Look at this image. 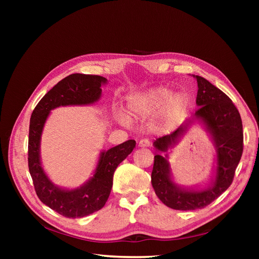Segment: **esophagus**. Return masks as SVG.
<instances>
[{"label": "esophagus", "instance_id": "34e87169", "mask_svg": "<svg viewBox=\"0 0 259 259\" xmlns=\"http://www.w3.org/2000/svg\"><path fill=\"white\" fill-rule=\"evenodd\" d=\"M138 146L142 147V148H148V147L151 146V142L148 138H143V139L139 140Z\"/></svg>", "mask_w": 259, "mask_h": 259}]
</instances>
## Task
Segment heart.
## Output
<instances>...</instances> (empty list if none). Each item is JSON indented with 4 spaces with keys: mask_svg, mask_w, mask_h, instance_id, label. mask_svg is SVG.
Returning <instances> with one entry per match:
<instances>
[{
    "mask_svg": "<svg viewBox=\"0 0 259 259\" xmlns=\"http://www.w3.org/2000/svg\"><path fill=\"white\" fill-rule=\"evenodd\" d=\"M186 105V99L182 94L171 96V93L166 89H154L147 92L144 95L133 99L130 105L131 111L134 114L150 115L158 113L163 108H165L164 117L166 122L171 123L183 112ZM123 123H127L125 117L121 120Z\"/></svg>",
    "mask_w": 259,
    "mask_h": 259,
    "instance_id": "b5f03b06",
    "label": "heart"
}]
</instances>
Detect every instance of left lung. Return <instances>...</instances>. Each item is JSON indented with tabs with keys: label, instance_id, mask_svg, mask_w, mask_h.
Listing matches in <instances>:
<instances>
[{
	"label": "left lung",
	"instance_id": "left-lung-1",
	"mask_svg": "<svg viewBox=\"0 0 259 259\" xmlns=\"http://www.w3.org/2000/svg\"><path fill=\"white\" fill-rule=\"evenodd\" d=\"M194 77L198 82L197 105L200 107L193 116L203 121L213 136L217 151L216 178L213 185L205 190L182 189L171 182L166 159L155 154L151 174L155 194L166 206L179 210L205 207L228 189L243 153V127L237 107L224 92L204 77L199 75ZM188 121L171 134L156 139L154 147L159 151H167L177 142V138L183 135L187 125L191 123V120Z\"/></svg>",
	"mask_w": 259,
	"mask_h": 259
}]
</instances>
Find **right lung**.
Wrapping results in <instances>:
<instances>
[{
    "instance_id": "obj_1",
    "label": "right lung",
    "mask_w": 259,
    "mask_h": 259,
    "mask_svg": "<svg viewBox=\"0 0 259 259\" xmlns=\"http://www.w3.org/2000/svg\"><path fill=\"white\" fill-rule=\"evenodd\" d=\"M107 79L100 75L74 73L66 76L38 101L31 114L28 142V165L36 195L45 205L67 218H79L103 208L111 192L117 165L133 151L136 142L127 140L101 152L95 174L84 186L64 190L45 175L40 161V139L50 111L59 106L89 105L101 95L100 86Z\"/></svg>"
}]
</instances>
